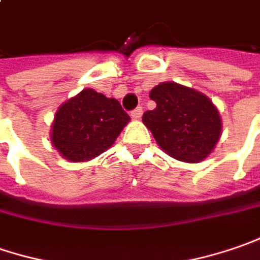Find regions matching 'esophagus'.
<instances>
[{
  "instance_id": "obj_1",
  "label": "esophagus",
  "mask_w": 260,
  "mask_h": 260,
  "mask_svg": "<svg viewBox=\"0 0 260 260\" xmlns=\"http://www.w3.org/2000/svg\"><path fill=\"white\" fill-rule=\"evenodd\" d=\"M131 116L134 119H140L142 116V108L140 106V108H137V109H134L132 112H131Z\"/></svg>"
}]
</instances>
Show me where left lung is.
I'll return each mask as SVG.
<instances>
[{
	"label": "left lung",
	"instance_id": "8db88e82",
	"mask_svg": "<svg viewBox=\"0 0 260 260\" xmlns=\"http://www.w3.org/2000/svg\"><path fill=\"white\" fill-rule=\"evenodd\" d=\"M154 110L142 116L144 125L166 154L180 161L207 158L220 140V112L205 94L173 81L160 83L150 91Z\"/></svg>",
	"mask_w": 260,
	"mask_h": 260
}]
</instances>
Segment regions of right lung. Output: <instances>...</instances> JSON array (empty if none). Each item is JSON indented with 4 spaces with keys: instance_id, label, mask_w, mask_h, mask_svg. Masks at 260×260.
<instances>
[{
    "instance_id": "add662e5",
    "label": "right lung",
    "mask_w": 260,
    "mask_h": 260,
    "mask_svg": "<svg viewBox=\"0 0 260 260\" xmlns=\"http://www.w3.org/2000/svg\"><path fill=\"white\" fill-rule=\"evenodd\" d=\"M129 119L116 99L85 88L56 110L52 145L73 163L91 160L113 145Z\"/></svg>"
}]
</instances>
